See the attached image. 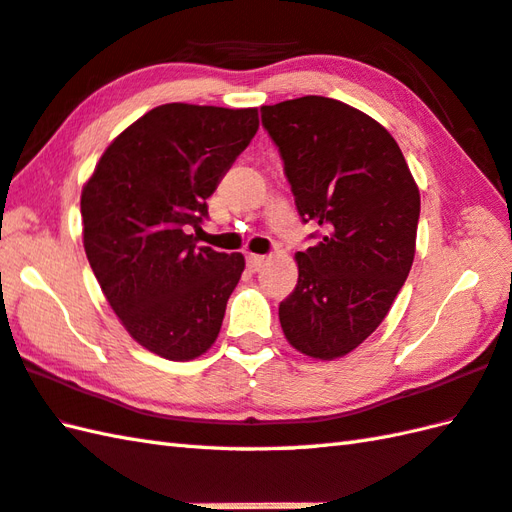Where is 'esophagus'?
I'll list each match as a JSON object with an SVG mask.
<instances>
[{"label": "esophagus", "instance_id": "esophagus-1", "mask_svg": "<svg viewBox=\"0 0 512 512\" xmlns=\"http://www.w3.org/2000/svg\"><path fill=\"white\" fill-rule=\"evenodd\" d=\"M246 262H248V266L253 268V270H259V268H264V264L268 262V257H264V255H255V253H250L248 257H246Z\"/></svg>", "mask_w": 512, "mask_h": 512}]
</instances>
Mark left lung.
I'll use <instances>...</instances> for the list:
<instances>
[{
	"label": "left lung",
	"instance_id": "8db88e82",
	"mask_svg": "<svg viewBox=\"0 0 512 512\" xmlns=\"http://www.w3.org/2000/svg\"><path fill=\"white\" fill-rule=\"evenodd\" d=\"M303 222L321 239L297 253L299 281L279 321L297 352L356 350L394 303L416 255L420 191L398 143L356 107L325 96L262 105Z\"/></svg>",
	"mask_w": 512,
	"mask_h": 512
}]
</instances>
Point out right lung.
Returning a JSON list of instances; mask_svg holds the SVG:
<instances>
[{
    "instance_id": "1",
    "label": "right lung",
    "mask_w": 512,
    "mask_h": 512,
    "mask_svg": "<svg viewBox=\"0 0 512 512\" xmlns=\"http://www.w3.org/2000/svg\"><path fill=\"white\" fill-rule=\"evenodd\" d=\"M257 107L167 103L118 134L81 191L88 262L145 350L191 361L215 343L242 253L195 246L189 226L257 134Z\"/></svg>"
}]
</instances>
